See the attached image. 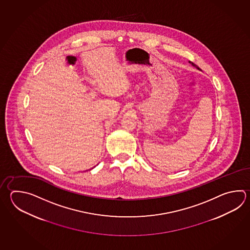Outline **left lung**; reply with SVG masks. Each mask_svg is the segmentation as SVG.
Segmentation results:
<instances>
[{"instance_id": "8db88e82", "label": "left lung", "mask_w": 250, "mask_h": 250, "mask_svg": "<svg viewBox=\"0 0 250 250\" xmlns=\"http://www.w3.org/2000/svg\"><path fill=\"white\" fill-rule=\"evenodd\" d=\"M192 65H193V66H196V67H197V68H199V67H198V66H196V65H194L193 63H192Z\"/></svg>"}]
</instances>
